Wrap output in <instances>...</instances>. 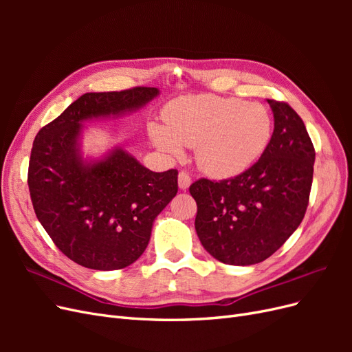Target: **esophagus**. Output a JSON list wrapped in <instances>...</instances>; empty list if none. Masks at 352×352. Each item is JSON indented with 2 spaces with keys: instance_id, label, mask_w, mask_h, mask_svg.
I'll return each instance as SVG.
<instances>
[{
  "instance_id": "1",
  "label": "esophagus",
  "mask_w": 352,
  "mask_h": 352,
  "mask_svg": "<svg viewBox=\"0 0 352 352\" xmlns=\"http://www.w3.org/2000/svg\"><path fill=\"white\" fill-rule=\"evenodd\" d=\"M190 182H192V180H190V176H189L188 172H185V170H182V172H179V188L180 189H184V190L188 189Z\"/></svg>"
}]
</instances>
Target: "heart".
Masks as SVG:
<instances>
[{"instance_id": "obj_1", "label": "heart", "mask_w": 352, "mask_h": 352, "mask_svg": "<svg viewBox=\"0 0 352 352\" xmlns=\"http://www.w3.org/2000/svg\"><path fill=\"white\" fill-rule=\"evenodd\" d=\"M167 127L153 126L151 136L163 151L180 155L197 146V163L214 177L245 172L263 155L272 140L273 122L258 102L214 95L175 101L166 113Z\"/></svg>"}]
</instances>
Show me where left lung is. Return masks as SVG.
Listing matches in <instances>:
<instances>
[{"label": "left lung", "mask_w": 352, "mask_h": 352, "mask_svg": "<svg viewBox=\"0 0 352 352\" xmlns=\"http://www.w3.org/2000/svg\"><path fill=\"white\" fill-rule=\"evenodd\" d=\"M267 102L274 131L258 162L235 177L189 186L202 247L230 265L269 258L300 226L310 201L316 151L305 124L287 102Z\"/></svg>", "instance_id": "obj_1"}]
</instances>
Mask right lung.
<instances>
[{
  "mask_svg": "<svg viewBox=\"0 0 352 352\" xmlns=\"http://www.w3.org/2000/svg\"><path fill=\"white\" fill-rule=\"evenodd\" d=\"M157 88L88 92L38 132L28 185L41 225L83 267L119 270L141 257L155 217L177 194V170L155 173L123 150L83 164L80 122L142 107Z\"/></svg>",
  "mask_w": 352,
  "mask_h": 352,
  "instance_id": "obj_1",
  "label": "right lung"
}]
</instances>
